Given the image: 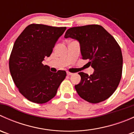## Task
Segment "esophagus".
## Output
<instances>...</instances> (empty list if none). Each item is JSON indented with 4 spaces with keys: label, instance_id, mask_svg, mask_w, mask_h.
Masks as SVG:
<instances>
[{
    "label": "esophagus",
    "instance_id": "esophagus-1",
    "mask_svg": "<svg viewBox=\"0 0 134 134\" xmlns=\"http://www.w3.org/2000/svg\"><path fill=\"white\" fill-rule=\"evenodd\" d=\"M67 75H68V76H71V75H73V73H72V72H68V71H67Z\"/></svg>",
    "mask_w": 134,
    "mask_h": 134
}]
</instances>
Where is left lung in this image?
<instances>
[{
    "label": "left lung",
    "instance_id": "left-lung-1",
    "mask_svg": "<svg viewBox=\"0 0 134 134\" xmlns=\"http://www.w3.org/2000/svg\"><path fill=\"white\" fill-rule=\"evenodd\" d=\"M65 38L77 40L83 59L94 69L89 76L80 72L81 80L75 85L78 95L90 103H98L108 98L116 90L122 76V55L114 37L98 25L72 27Z\"/></svg>",
    "mask_w": 134,
    "mask_h": 134
}]
</instances>
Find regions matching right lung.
<instances>
[{
    "instance_id": "obj_1",
    "label": "right lung",
    "mask_w": 134,
    "mask_h": 134,
    "mask_svg": "<svg viewBox=\"0 0 134 134\" xmlns=\"http://www.w3.org/2000/svg\"><path fill=\"white\" fill-rule=\"evenodd\" d=\"M66 27L40 24L28 25L13 44L9 60L12 79L19 92L28 100L47 102L55 97L66 76L65 71H50L42 62L49 57Z\"/></svg>"
}]
</instances>
